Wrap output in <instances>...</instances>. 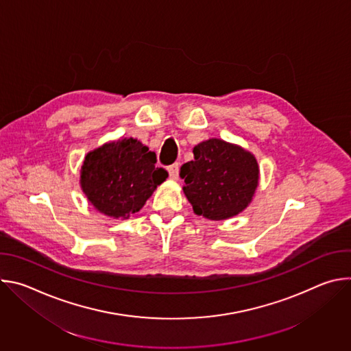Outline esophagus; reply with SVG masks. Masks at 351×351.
<instances>
[{
    "label": "esophagus",
    "instance_id": "34e87169",
    "mask_svg": "<svg viewBox=\"0 0 351 351\" xmlns=\"http://www.w3.org/2000/svg\"><path fill=\"white\" fill-rule=\"evenodd\" d=\"M167 171H168V173H169V178L173 179V180H176L178 176H179V164L176 162V164H172V165L167 167Z\"/></svg>",
    "mask_w": 351,
    "mask_h": 351
}]
</instances>
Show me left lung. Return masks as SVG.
I'll list each match as a JSON object with an SVG mask.
<instances>
[{
	"label": "left lung",
	"mask_w": 351,
	"mask_h": 351,
	"mask_svg": "<svg viewBox=\"0 0 351 351\" xmlns=\"http://www.w3.org/2000/svg\"><path fill=\"white\" fill-rule=\"evenodd\" d=\"M193 154L194 160L182 165L180 178L194 214L221 221L241 213L258 184L256 157L219 138L197 144Z\"/></svg>",
	"instance_id": "left-lung-1"
}]
</instances>
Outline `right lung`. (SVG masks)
Here are the masks:
<instances>
[{
  "mask_svg": "<svg viewBox=\"0 0 351 351\" xmlns=\"http://www.w3.org/2000/svg\"><path fill=\"white\" fill-rule=\"evenodd\" d=\"M157 156L136 138L107 143L84 158L80 184L88 202L112 218H129L141 210L147 198L168 172L156 168Z\"/></svg>",
  "mask_w": 351,
  "mask_h": 351,
  "instance_id": "1",
  "label": "right lung"
}]
</instances>
